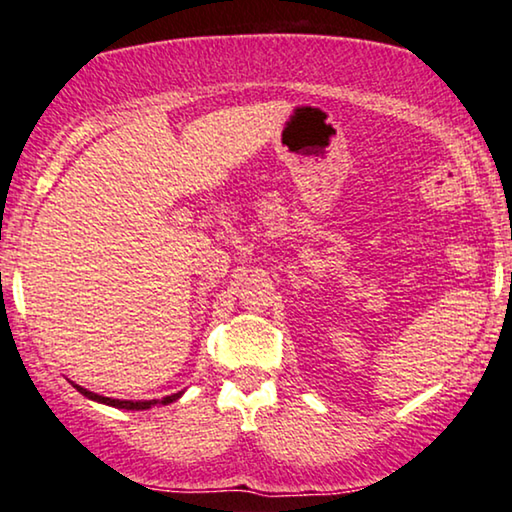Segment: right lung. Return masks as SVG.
<instances>
[{"label": "right lung", "mask_w": 512, "mask_h": 512, "mask_svg": "<svg viewBox=\"0 0 512 512\" xmlns=\"http://www.w3.org/2000/svg\"><path fill=\"white\" fill-rule=\"evenodd\" d=\"M78 392L83 394V397H88L92 401H99V403H106V406H113V408H127V410H146V408H153L157 401H120V399H109V397H102V394H92L88 390H83L81 385H74ZM178 397H181V392L178 394H171V397H164L162 399V406H167V403L176 401Z\"/></svg>", "instance_id": "1"}]
</instances>
